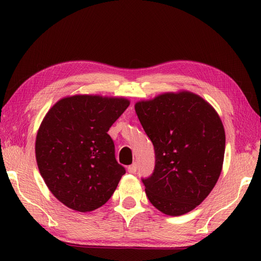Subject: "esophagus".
Returning <instances> with one entry per match:
<instances>
[{"mask_svg":"<svg viewBox=\"0 0 261 261\" xmlns=\"http://www.w3.org/2000/svg\"><path fill=\"white\" fill-rule=\"evenodd\" d=\"M127 171H129L130 174H136V171H137V164L130 165L129 167H127Z\"/></svg>","mask_w":261,"mask_h":261,"instance_id":"1","label":"esophagus"}]
</instances>
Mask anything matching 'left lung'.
I'll use <instances>...</instances> for the list:
<instances>
[{
	"label": "left lung",
	"instance_id": "left-lung-1",
	"mask_svg": "<svg viewBox=\"0 0 261 261\" xmlns=\"http://www.w3.org/2000/svg\"><path fill=\"white\" fill-rule=\"evenodd\" d=\"M135 109L156 154L152 175L142 179L148 199L166 215L191 212L222 171L225 132L218 112L188 91L160 94Z\"/></svg>",
	"mask_w": 261,
	"mask_h": 261
}]
</instances>
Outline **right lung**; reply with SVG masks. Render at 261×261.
<instances>
[{
  "label": "right lung",
  "instance_id": "right-lung-1",
  "mask_svg": "<svg viewBox=\"0 0 261 261\" xmlns=\"http://www.w3.org/2000/svg\"><path fill=\"white\" fill-rule=\"evenodd\" d=\"M130 105L124 97L66 96L54 104L36 137V159L49 191L66 206L91 212L112 196L125 169L108 131Z\"/></svg>",
  "mask_w": 261,
  "mask_h": 261
}]
</instances>
